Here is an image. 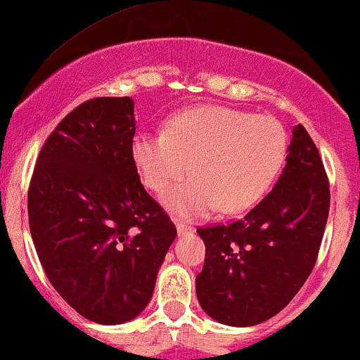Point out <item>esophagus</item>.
<instances>
[{"instance_id": "34e87169", "label": "esophagus", "mask_w": 360, "mask_h": 360, "mask_svg": "<svg viewBox=\"0 0 360 360\" xmlns=\"http://www.w3.org/2000/svg\"><path fill=\"white\" fill-rule=\"evenodd\" d=\"M175 225H176V231H179L180 235H185V233H191V231H194V226H192L191 223H185V221H181V219H176Z\"/></svg>"}]
</instances>
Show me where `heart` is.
<instances>
[{"label": "heart", "instance_id": "b5f03b06", "mask_svg": "<svg viewBox=\"0 0 360 360\" xmlns=\"http://www.w3.org/2000/svg\"><path fill=\"white\" fill-rule=\"evenodd\" d=\"M287 130L274 117L228 106H200L175 115L165 132H139L132 158L144 185L163 192L180 216L249 210L271 188L287 156Z\"/></svg>", "mask_w": 360, "mask_h": 360}]
</instances>
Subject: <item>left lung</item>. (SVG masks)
I'll return each mask as SVG.
<instances>
[{"instance_id": "8db88e82", "label": "left lung", "mask_w": 360, "mask_h": 360, "mask_svg": "<svg viewBox=\"0 0 360 360\" xmlns=\"http://www.w3.org/2000/svg\"><path fill=\"white\" fill-rule=\"evenodd\" d=\"M330 212V181L302 125L268 195L235 221L197 228L206 245L195 276L200 307L228 326L273 318L302 288L318 259Z\"/></svg>"}]
</instances>
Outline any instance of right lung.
I'll return each mask as SVG.
<instances>
[{
  "label": "right lung",
  "instance_id": "right-lung-1",
  "mask_svg": "<svg viewBox=\"0 0 360 360\" xmlns=\"http://www.w3.org/2000/svg\"><path fill=\"white\" fill-rule=\"evenodd\" d=\"M134 101L94 98L46 139L29 185V226L55 290L80 316L122 324L144 311L176 228L132 158Z\"/></svg>",
  "mask_w": 360,
  "mask_h": 360
}]
</instances>
